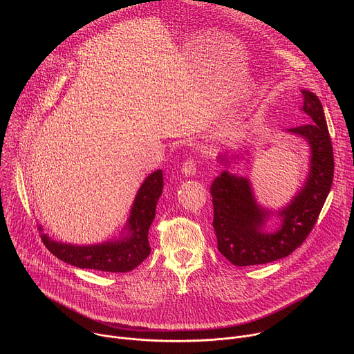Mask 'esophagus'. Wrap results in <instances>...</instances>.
I'll use <instances>...</instances> for the list:
<instances>
[{
	"label": "esophagus",
	"mask_w": 354,
	"mask_h": 354,
	"mask_svg": "<svg viewBox=\"0 0 354 354\" xmlns=\"http://www.w3.org/2000/svg\"><path fill=\"white\" fill-rule=\"evenodd\" d=\"M196 171H197V162L193 157H189L182 165V174H185L186 176H193Z\"/></svg>",
	"instance_id": "esophagus-1"
}]
</instances>
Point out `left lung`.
<instances>
[{"mask_svg":"<svg viewBox=\"0 0 354 354\" xmlns=\"http://www.w3.org/2000/svg\"><path fill=\"white\" fill-rule=\"evenodd\" d=\"M302 112L308 123L287 131L304 137L311 145V168L306 186L279 214L281 227L265 232L269 213L259 207L248 179L223 172L210 186L213 227L221 254L235 266L263 265L288 257L313 231L333 180V148L321 100L301 91Z\"/></svg>","mask_w":354,"mask_h":354,"instance_id":"obj_1","label":"left lung"}]
</instances>
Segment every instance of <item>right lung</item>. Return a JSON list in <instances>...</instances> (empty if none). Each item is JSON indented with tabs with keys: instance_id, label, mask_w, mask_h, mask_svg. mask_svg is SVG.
<instances>
[{
	"instance_id": "right-lung-1",
	"label": "right lung",
	"mask_w": 354,
	"mask_h": 354,
	"mask_svg": "<svg viewBox=\"0 0 354 354\" xmlns=\"http://www.w3.org/2000/svg\"><path fill=\"white\" fill-rule=\"evenodd\" d=\"M164 189L162 171L151 174L134 198L127 223L129 235L116 242L75 246L50 239L41 234L44 246L60 261L81 268L109 273H126L137 268L151 252L148 230L156 217V207ZM41 230V228H40Z\"/></svg>"
}]
</instances>
